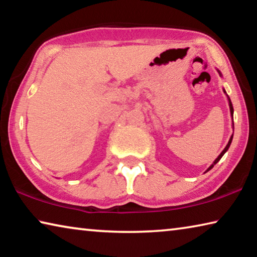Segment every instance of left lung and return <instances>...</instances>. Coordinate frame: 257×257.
<instances>
[{
	"label": "left lung",
	"instance_id": "obj_1",
	"mask_svg": "<svg viewBox=\"0 0 257 257\" xmlns=\"http://www.w3.org/2000/svg\"><path fill=\"white\" fill-rule=\"evenodd\" d=\"M219 73H220V71H219ZM220 75H221V73H220ZM223 92L225 93V90L223 89ZM228 101H229V106H230V113H231V116H232V119H233V107H232V104H231V101H230V98H229V96H228ZM232 123H233V121H232ZM232 137H233V135H232V136L231 137H230V139H229V142H228V144H227V146H225L224 147V150L222 151V152H221V154L219 155V156H217V158L215 159V161H214V162H213V164L211 165V167L210 168H208L207 169V170H206V172L208 171V170H211V169L213 168V167H214V165L217 163V162H219V161L221 160V158H222V156H223V154L225 153V152H227L228 151V149H229V146H230V144H231V142H232Z\"/></svg>",
	"mask_w": 257,
	"mask_h": 257
}]
</instances>
